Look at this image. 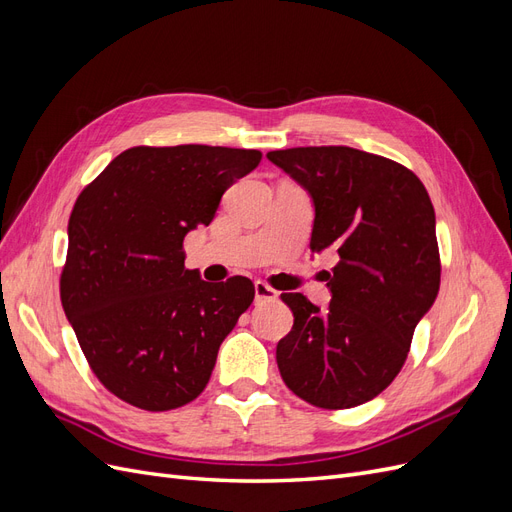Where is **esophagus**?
I'll list each match as a JSON object with an SVG mask.
<instances>
[{"mask_svg": "<svg viewBox=\"0 0 512 512\" xmlns=\"http://www.w3.org/2000/svg\"><path fill=\"white\" fill-rule=\"evenodd\" d=\"M254 292H256V301L265 303V301H275L277 299V290H273L265 282H254Z\"/></svg>", "mask_w": 512, "mask_h": 512, "instance_id": "34e87169", "label": "esophagus"}]
</instances>
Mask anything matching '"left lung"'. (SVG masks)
<instances>
[{
	"label": "left lung",
	"mask_w": 512,
	"mask_h": 512,
	"mask_svg": "<svg viewBox=\"0 0 512 512\" xmlns=\"http://www.w3.org/2000/svg\"><path fill=\"white\" fill-rule=\"evenodd\" d=\"M314 200L312 252L339 262L324 273L320 309L284 292L294 324L275 350L288 389L307 404L344 410L380 395L406 363L412 335L440 290L436 213L410 168L352 147L269 151Z\"/></svg>",
	"instance_id": "1"
}]
</instances>
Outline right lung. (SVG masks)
I'll return each mask as SVG.
<instances>
[{
    "mask_svg": "<svg viewBox=\"0 0 512 512\" xmlns=\"http://www.w3.org/2000/svg\"><path fill=\"white\" fill-rule=\"evenodd\" d=\"M256 149L132 147L79 194L68 222L61 305L96 378L126 404H190L254 301L243 275L211 284L185 269L183 239L258 166Z\"/></svg>",
    "mask_w": 512,
    "mask_h": 512,
    "instance_id": "right-lung-1",
    "label": "right lung"
}]
</instances>
